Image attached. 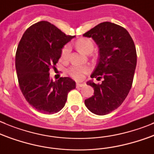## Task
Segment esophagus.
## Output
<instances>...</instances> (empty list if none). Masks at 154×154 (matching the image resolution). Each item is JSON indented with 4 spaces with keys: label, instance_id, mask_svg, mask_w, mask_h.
Listing matches in <instances>:
<instances>
[{
    "label": "esophagus",
    "instance_id": "1",
    "mask_svg": "<svg viewBox=\"0 0 154 154\" xmlns=\"http://www.w3.org/2000/svg\"><path fill=\"white\" fill-rule=\"evenodd\" d=\"M84 85H85L82 84V83H79V82L76 83V87L77 88H82V87H83Z\"/></svg>",
    "mask_w": 154,
    "mask_h": 154
}]
</instances>
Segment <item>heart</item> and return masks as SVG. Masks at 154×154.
Segmentation results:
<instances>
[{"instance_id":"1","label":"heart","mask_w":154,"mask_h":154,"mask_svg":"<svg viewBox=\"0 0 154 154\" xmlns=\"http://www.w3.org/2000/svg\"><path fill=\"white\" fill-rule=\"evenodd\" d=\"M76 48L85 54H89L94 48L93 42L89 38H81L75 42ZM70 54V47L66 45L61 51V58L63 60H67ZM88 72V68L85 66H72L68 69V72L73 79L80 80L83 75Z\"/></svg>"}]
</instances>
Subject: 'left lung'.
<instances>
[{
  "label": "left lung",
  "instance_id": "1",
  "mask_svg": "<svg viewBox=\"0 0 154 154\" xmlns=\"http://www.w3.org/2000/svg\"><path fill=\"white\" fill-rule=\"evenodd\" d=\"M83 35L92 38L99 48V59L91 77L101 84L88 82L94 88L92 97L85 104L93 113L106 115L115 110L125 100L132 85L137 64L135 45L125 28L104 22Z\"/></svg>",
  "mask_w": 154,
  "mask_h": 154
}]
</instances>
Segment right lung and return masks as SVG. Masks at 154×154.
Instances as JSON below:
<instances>
[{
	"label": "right lung",
	"instance_id": "add662e5",
	"mask_svg": "<svg viewBox=\"0 0 154 154\" xmlns=\"http://www.w3.org/2000/svg\"><path fill=\"white\" fill-rule=\"evenodd\" d=\"M74 37L49 22L41 21L28 28L19 43L15 60L19 85L26 101L38 112H59L69 92L75 88V82L69 77L53 82L49 76L62 48Z\"/></svg>",
	"mask_w": 154,
	"mask_h": 154
}]
</instances>
